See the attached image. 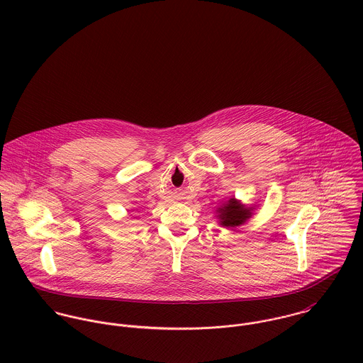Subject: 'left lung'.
<instances>
[{
	"label": "left lung",
	"mask_w": 363,
	"mask_h": 363,
	"mask_svg": "<svg viewBox=\"0 0 363 363\" xmlns=\"http://www.w3.org/2000/svg\"><path fill=\"white\" fill-rule=\"evenodd\" d=\"M220 225L226 228H235L246 222L252 216V208L239 204L235 199H230L225 206L218 209Z\"/></svg>",
	"instance_id": "8db88e82"
}]
</instances>
